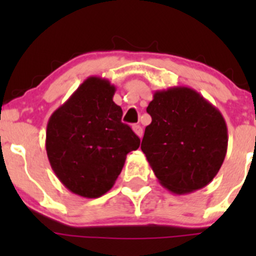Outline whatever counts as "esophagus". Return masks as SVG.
Wrapping results in <instances>:
<instances>
[{
  "mask_svg": "<svg viewBox=\"0 0 256 256\" xmlns=\"http://www.w3.org/2000/svg\"><path fill=\"white\" fill-rule=\"evenodd\" d=\"M132 130H134V132L136 134V135L138 136V138H142V134H144V131H142V128H141L140 125H134L132 126Z\"/></svg>",
  "mask_w": 256,
  "mask_h": 256,
  "instance_id": "obj_1",
  "label": "esophagus"
}]
</instances>
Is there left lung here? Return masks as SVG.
Instances as JSON below:
<instances>
[{"instance_id": "obj_1", "label": "left lung", "mask_w": 256, "mask_h": 256, "mask_svg": "<svg viewBox=\"0 0 256 256\" xmlns=\"http://www.w3.org/2000/svg\"><path fill=\"white\" fill-rule=\"evenodd\" d=\"M146 110L152 121L141 150L161 186L186 194L212 182L228 148L222 112L188 86L157 90Z\"/></svg>"}]
</instances>
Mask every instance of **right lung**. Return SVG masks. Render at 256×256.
I'll list each match as a JSON object with an SVG mask.
<instances>
[{"mask_svg":"<svg viewBox=\"0 0 256 256\" xmlns=\"http://www.w3.org/2000/svg\"><path fill=\"white\" fill-rule=\"evenodd\" d=\"M116 88L89 76L49 118L46 150L58 180L74 194L99 198L115 184L128 152L140 138L121 122Z\"/></svg>","mask_w":256,"mask_h":256,"instance_id":"right-lung-1","label":"right lung"}]
</instances>
